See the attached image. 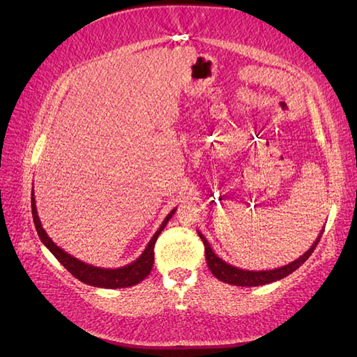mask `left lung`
<instances>
[{
	"mask_svg": "<svg viewBox=\"0 0 357 357\" xmlns=\"http://www.w3.org/2000/svg\"><path fill=\"white\" fill-rule=\"evenodd\" d=\"M323 231L325 229L320 231L316 241L312 243V245L308 248V250L302 256H299L296 261L290 262L284 266H280V268L264 269V271H248V269H243L238 266H234L231 264H226L222 257H219L213 252V248L210 247L208 241L205 240V236L199 231H198V235L201 236V240L205 247V259H207V265L215 278H219L223 283L234 284V286L255 287V286H264V284L277 282V280H282V278L287 277L289 274L296 271V269L311 256V253L314 252V248L317 247V244L321 238Z\"/></svg>",
	"mask_w": 357,
	"mask_h": 357,
	"instance_id": "obj_1",
	"label": "left lung"
}]
</instances>
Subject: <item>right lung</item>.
<instances>
[{
	"label": "right lung",
	"instance_id": "add662e5",
	"mask_svg": "<svg viewBox=\"0 0 357 357\" xmlns=\"http://www.w3.org/2000/svg\"><path fill=\"white\" fill-rule=\"evenodd\" d=\"M31 208H32V218H34L37 234L40 236L41 243L49 248L50 253L55 256L75 278L80 280V282L89 286L102 287V289H122V287L135 286L139 282H143V280L150 274V271H152L153 261H155L153 248H155L158 236L162 231H164L168 220L172 218V214H174L177 210V208H172L168 213L164 222H162V225L159 226V229L152 236V240H150L149 244L146 245L144 252L139 255L134 262L121 268H100V266H93L89 264H84L83 261H79L77 257L68 255L66 250H62L59 245H56L52 241L47 232L43 229L40 218H38L37 207H36L34 188H32V192H31Z\"/></svg>",
	"mask_w": 357,
	"mask_h": 357
}]
</instances>
